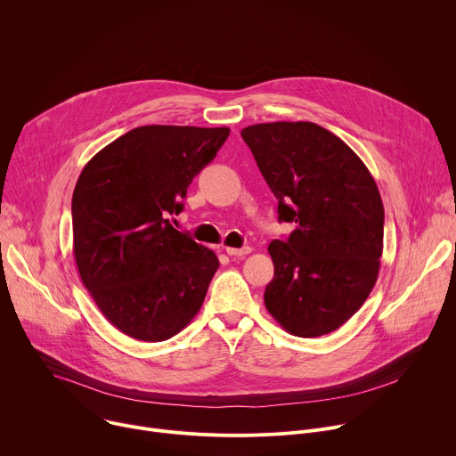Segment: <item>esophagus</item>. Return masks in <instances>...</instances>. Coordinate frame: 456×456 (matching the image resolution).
Returning <instances> with one entry per match:
<instances>
[{"label": "esophagus", "instance_id": "1", "mask_svg": "<svg viewBox=\"0 0 456 456\" xmlns=\"http://www.w3.org/2000/svg\"><path fill=\"white\" fill-rule=\"evenodd\" d=\"M227 250V254L229 256H234V257H243V256H247L252 248L250 247H241V248H236V247H227L225 248Z\"/></svg>", "mask_w": 456, "mask_h": 456}]
</instances>
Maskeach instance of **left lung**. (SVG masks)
Instances as JSON below:
<instances>
[{
	"label": "left lung",
	"instance_id": "obj_1",
	"mask_svg": "<svg viewBox=\"0 0 456 456\" xmlns=\"http://www.w3.org/2000/svg\"><path fill=\"white\" fill-rule=\"evenodd\" d=\"M278 199L290 236L269 245L274 280L265 306L297 338L338 330L366 301L382 256L384 208L364 162L314 122H265L241 129Z\"/></svg>",
	"mask_w": 456,
	"mask_h": 456
}]
</instances>
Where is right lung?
Segmentation results:
<instances>
[{"instance_id":"1","label":"right lung","mask_w":456,"mask_h":456,"mask_svg":"<svg viewBox=\"0 0 456 456\" xmlns=\"http://www.w3.org/2000/svg\"><path fill=\"white\" fill-rule=\"evenodd\" d=\"M229 127L141 126L102 148L72 197L74 256L83 285L122 334L159 343L202 308L216 254L176 231L191 180Z\"/></svg>"}]
</instances>
